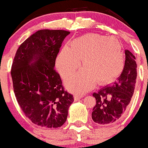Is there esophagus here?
Returning <instances> with one entry per match:
<instances>
[{"label":"esophagus","mask_w":148,"mask_h":148,"mask_svg":"<svg viewBox=\"0 0 148 148\" xmlns=\"http://www.w3.org/2000/svg\"><path fill=\"white\" fill-rule=\"evenodd\" d=\"M74 100L77 101V100H79V99L82 97V95H74Z\"/></svg>","instance_id":"1"}]
</instances>
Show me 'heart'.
<instances>
[{
  "instance_id": "1",
  "label": "heart",
  "mask_w": 148,
  "mask_h": 148,
  "mask_svg": "<svg viewBox=\"0 0 148 148\" xmlns=\"http://www.w3.org/2000/svg\"><path fill=\"white\" fill-rule=\"evenodd\" d=\"M84 69L67 78L66 87L76 93H84L96 83L103 85L114 82L122 73L125 58L122 46L113 36L89 34L75 38L61 50L56 65L65 78L81 66Z\"/></svg>"
}]
</instances>
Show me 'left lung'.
<instances>
[{
	"mask_svg": "<svg viewBox=\"0 0 148 148\" xmlns=\"http://www.w3.org/2000/svg\"><path fill=\"white\" fill-rule=\"evenodd\" d=\"M136 69L135 56L129 50H125V66L117 81L93 94L96 99L92 113L94 122L102 125H111L123 117L134 93Z\"/></svg>",
	"mask_w": 148,
	"mask_h": 148,
	"instance_id": "8db88e82",
	"label": "left lung"
}]
</instances>
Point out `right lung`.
Instances as JSON below:
<instances>
[{"label": "right lung", "mask_w": 148, "mask_h": 148, "mask_svg": "<svg viewBox=\"0 0 148 148\" xmlns=\"http://www.w3.org/2000/svg\"><path fill=\"white\" fill-rule=\"evenodd\" d=\"M69 34L64 30L36 31L21 44L13 59L10 74L15 96L25 115L38 126H62L74 102L53 68Z\"/></svg>", "instance_id": "1"}]
</instances>
